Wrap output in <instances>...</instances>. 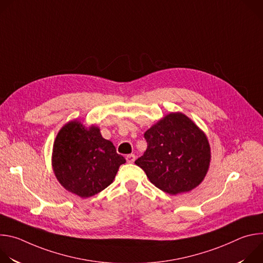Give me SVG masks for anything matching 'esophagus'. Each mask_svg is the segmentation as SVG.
Wrapping results in <instances>:
<instances>
[{
  "label": "esophagus",
  "instance_id": "obj_1",
  "mask_svg": "<svg viewBox=\"0 0 263 263\" xmlns=\"http://www.w3.org/2000/svg\"><path fill=\"white\" fill-rule=\"evenodd\" d=\"M126 160L128 163H133L135 161V155L134 154H129L126 156Z\"/></svg>",
  "mask_w": 263,
  "mask_h": 263
}]
</instances>
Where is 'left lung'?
I'll return each mask as SVG.
<instances>
[{
    "label": "left lung",
    "instance_id": "left-lung-1",
    "mask_svg": "<svg viewBox=\"0 0 263 263\" xmlns=\"http://www.w3.org/2000/svg\"><path fill=\"white\" fill-rule=\"evenodd\" d=\"M144 138L147 147L135 163L159 190L170 195L186 193L204 180L210 145L190 118L173 112L145 131Z\"/></svg>",
    "mask_w": 263,
    "mask_h": 263
}]
</instances>
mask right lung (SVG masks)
I'll return each instance as SVG.
<instances>
[{"label":"right lung","mask_w":263,"mask_h":263,"mask_svg":"<svg viewBox=\"0 0 263 263\" xmlns=\"http://www.w3.org/2000/svg\"><path fill=\"white\" fill-rule=\"evenodd\" d=\"M126 159L96 126L71 121L58 132L53 145L54 174L64 189L81 198L95 196L115 180Z\"/></svg>","instance_id":"add662e5"}]
</instances>
